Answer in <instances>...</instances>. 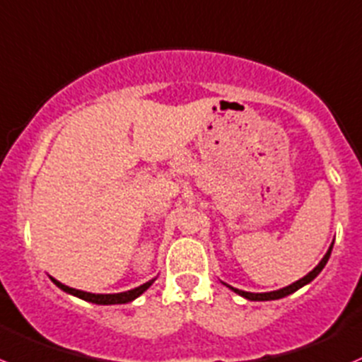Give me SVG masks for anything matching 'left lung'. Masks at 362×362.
Returning <instances> with one entry per match:
<instances>
[{"label":"left lung","instance_id":"8db88e82","mask_svg":"<svg viewBox=\"0 0 362 362\" xmlns=\"http://www.w3.org/2000/svg\"><path fill=\"white\" fill-rule=\"evenodd\" d=\"M331 250H332V245H331V248L327 250V253H325V255H324V259L320 260V264H318V266L315 267V269L311 271V273H308L306 276L301 278V280H298V281H296V284L288 285V287H285V288H280V291H274V292H266V294H252V292L239 291V288H234V287H230V288H232V291L235 292V294L243 296V298L250 299V301H274V299H281V298H285V296L292 294V292L299 291V288L304 287V285H306V284H310V281L313 280V278H317V274L320 273V271L324 269V266H325V264H327L329 257H331Z\"/></svg>","mask_w":362,"mask_h":362}]
</instances>
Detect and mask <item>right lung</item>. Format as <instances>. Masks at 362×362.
I'll return each mask as SVG.
<instances>
[{"label":"right lung","instance_id":"right-lung-1","mask_svg":"<svg viewBox=\"0 0 362 362\" xmlns=\"http://www.w3.org/2000/svg\"><path fill=\"white\" fill-rule=\"evenodd\" d=\"M51 280L54 281L56 285H58L61 291L68 292V294H71V296H77V298L84 299V301L95 303V304H124V303H130V301H134L135 298H139L142 292L148 291V288L151 287V284H153V280H151V281H148V284L141 285V287L132 288V291H128V292H121V294H89V292L77 291V288L66 287V285H63L61 281L54 280V278H51Z\"/></svg>","mask_w":362,"mask_h":362}]
</instances>
